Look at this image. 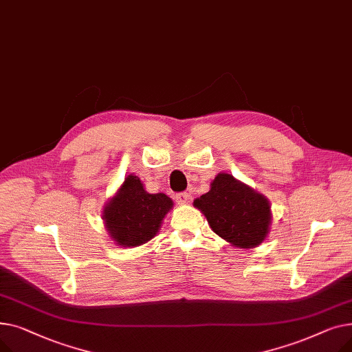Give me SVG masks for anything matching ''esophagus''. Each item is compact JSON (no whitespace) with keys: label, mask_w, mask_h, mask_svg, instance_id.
<instances>
[{"label":"esophagus","mask_w":352,"mask_h":352,"mask_svg":"<svg viewBox=\"0 0 352 352\" xmlns=\"http://www.w3.org/2000/svg\"><path fill=\"white\" fill-rule=\"evenodd\" d=\"M175 199H177V202H179V204H186V202H188L191 199V195L188 192H178L175 195Z\"/></svg>","instance_id":"34e87169"}]
</instances>
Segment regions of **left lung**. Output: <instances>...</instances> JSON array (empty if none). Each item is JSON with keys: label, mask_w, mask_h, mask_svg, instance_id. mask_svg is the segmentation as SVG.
<instances>
[{"label": "left lung", "mask_w": 352, "mask_h": 352, "mask_svg": "<svg viewBox=\"0 0 352 352\" xmlns=\"http://www.w3.org/2000/svg\"><path fill=\"white\" fill-rule=\"evenodd\" d=\"M215 234L235 247L261 244L270 228L271 211L265 197L230 174H218L211 190L194 201Z\"/></svg>", "instance_id": "1"}]
</instances>
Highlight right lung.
<instances>
[{
    "label": "right lung",
    "instance_id": "1",
    "mask_svg": "<svg viewBox=\"0 0 352 352\" xmlns=\"http://www.w3.org/2000/svg\"><path fill=\"white\" fill-rule=\"evenodd\" d=\"M173 207L165 194H148L140 178L128 175L118 194L104 210V221L111 238L118 245L137 247L158 232L161 221Z\"/></svg>",
    "mask_w": 352,
    "mask_h": 352
}]
</instances>
